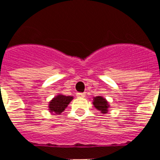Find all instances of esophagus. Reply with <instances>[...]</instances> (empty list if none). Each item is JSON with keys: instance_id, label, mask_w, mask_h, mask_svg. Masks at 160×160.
<instances>
[{"instance_id": "34e87169", "label": "esophagus", "mask_w": 160, "mask_h": 160, "mask_svg": "<svg viewBox=\"0 0 160 160\" xmlns=\"http://www.w3.org/2000/svg\"><path fill=\"white\" fill-rule=\"evenodd\" d=\"M76 96L79 98H84L85 96V93H77L76 94Z\"/></svg>"}]
</instances>
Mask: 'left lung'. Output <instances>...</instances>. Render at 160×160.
Segmentation results:
<instances>
[{
    "label": "left lung",
    "instance_id": "obj_1",
    "mask_svg": "<svg viewBox=\"0 0 160 160\" xmlns=\"http://www.w3.org/2000/svg\"><path fill=\"white\" fill-rule=\"evenodd\" d=\"M93 105L95 109L101 112V114H107L110 106L106 99L100 95L93 98Z\"/></svg>",
    "mask_w": 160,
    "mask_h": 160
}]
</instances>
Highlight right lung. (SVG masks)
Returning a JSON list of instances; mask_svg holds the SVG:
<instances>
[{"label": "right lung", "instance_id": "1", "mask_svg": "<svg viewBox=\"0 0 160 160\" xmlns=\"http://www.w3.org/2000/svg\"><path fill=\"white\" fill-rule=\"evenodd\" d=\"M73 96H66L62 94H58L49 102V110L52 114H60L62 113L70 101L73 100Z\"/></svg>", "mask_w": 160, "mask_h": 160}]
</instances>
